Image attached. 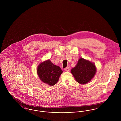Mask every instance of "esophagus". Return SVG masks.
<instances>
[{
    "instance_id": "1",
    "label": "esophagus",
    "mask_w": 121,
    "mask_h": 121,
    "mask_svg": "<svg viewBox=\"0 0 121 121\" xmlns=\"http://www.w3.org/2000/svg\"><path fill=\"white\" fill-rule=\"evenodd\" d=\"M65 70L66 71H69V70H70V68H69V67H66V68H65Z\"/></svg>"
}]
</instances>
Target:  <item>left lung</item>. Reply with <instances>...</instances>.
Instances as JSON below:
<instances>
[{
  "label": "left lung",
  "instance_id": "left-lung-1",
  "mask_svg": "<svg viewBox=\"0 0 121 121\" xmlns=\"http://www.w3.org/2000/svg\"><path fill=\"white\" fill-rule=\"evenodd\" d=\"M96 72V68L94 63L80 58L77 65L72 69L71 73L77 82L84 84L90 81Z\"/></svg>",
  "mask_w": 121,
  "mask_h": 121
}]
</instances>
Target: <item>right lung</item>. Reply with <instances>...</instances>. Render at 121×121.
Returning a JSON list of instances; mask_svg holds the SVG:
<instances>
[{
    "instance_id": "right-lung-1",
    "label": "right lung",
    "mask_w": 121,
    "mask_h": 121,
    "mask_svg": "<svg viewBox=\"0 0 121 121\" xmlns=\"http://www.w3.org/2000/svg\"><path fill=\"white\" fill-rule=\"evenodd\" d=\"M62 73L61 68L54 65L49 60L41 63L37 68V73L41 80L50 86L57 83Z\"/></svg>"
}]
</instances>
